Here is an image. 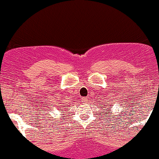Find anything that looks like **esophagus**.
Returning <instances> with one entry per match:
<instances>
[{"instance_id": "esophagus-1", "label": "esophagus", "mask_w": 159, "mask_h": 159, "mask_svg": "<svg viewBox=\"0 0 159 159\" xmlns=\"http://www.w3.org/2000/svg\"><path fill=\"white\" fill-rule=\"evenodd\" d=\"M82 102H83V103H87V99L83 97V98H82Z\"/></svg>"}]
</instances>
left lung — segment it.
I'll return each mask as SVG.
<instances>
[{
	"instance_id": "left-lung-1",
	"label": "left lung",
	"mask_w": 159,
	"mask_h": 159,
	"mask_svg": "<svg viewBox=\"0 0 159 159\" xmlns=\"http://www.w3.org/2000/svg\"><path fill=\"white\" fill-rule=\"evenodd\" d=\"M111 107H108V108H107V112L106 113H107L108 114V111H111ZM109 113H111V112H109Z\"/></svg>"
}]
</instances>
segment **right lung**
<instances>
[{"label":"right lung","instance_id":"right-lung-1","mask_svg":"<svg viewBox=\"0 0 159 159\" xmlns=\"http://www.w3.org/2000/svg\"><path fill=\"white\" fill-rule=\"evenodd\" d=\"M60 110H62V109H60Z\"/></svg>","mask_w":159,"mask_h":159}]
</instances>
